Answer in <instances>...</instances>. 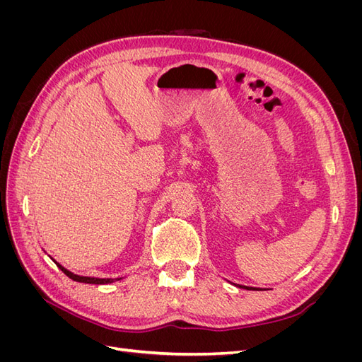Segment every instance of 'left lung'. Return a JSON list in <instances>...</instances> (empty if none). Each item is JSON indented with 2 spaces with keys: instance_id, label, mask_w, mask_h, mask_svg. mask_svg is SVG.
I'll return each mask as SVG.
<instances>
[{
  "instance_id": "8db88e82",
  "label": "left lung",
  "mask_w": 362,
  "mask_h": 362,
  "mask_svg": "<svg viewBox=\"0 0 362 362\" xmlns=\"http://www.w3.org/2000/svg\"><path fill=\"white\" fill-rule=\"evenodd\" d=\"M237 287H240V288H246V290H257V288H254V287H246V286H237Z\"/></svg>"
}]
</instances>
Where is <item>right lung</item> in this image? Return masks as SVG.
<instances>
[{"instance_id": "1", "label": "right lung", "mask_w": 362, "mask_h": 362, "mask_svg": "<svg viewBox=\"0 0 362 362\" xmlns=\"http://www.w3.org/2000/svg\"><path fill=\"white\" fill-rule=\"evenodd\" d=\"M56 262V261H54ZM57 264V267L64 273V275L66 276H69L71 279H74V281H76V282H84V284H96V286H101V284H112V282H115V281H119V279H122V278H90V276H80V275H75V273H72V272H69L68 269H64L62 264H59V262H56Z\"/></svg>"}]
</instances>
